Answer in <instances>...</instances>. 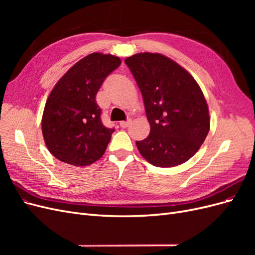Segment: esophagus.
Returning a JSON list of instances; mask_svg holds the SVG:
<instances>
[{
    "mask_svg": "<svg viewBox=\"0 0 255 255\" xmlns=\"http://www.w3.org/2000/svg\"><path fill=\"white\" fill-rule=\"evenodd\" d=\"M130 123H132V119H128V120H127V121H121L120 122V127L121 128H128Z\"/></svg>",
    "mask_w": 255,
    "mask_h": 255,
    "instance_id": "obj_1",
    "label": "esophagus"
}]
</instances>
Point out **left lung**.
<instances>
[{
	"label": "left lung",
	"mask_w": 255,
	"mask_h": 255,
	"mask_svg": "<svg viewBox=\"0 0 255 255\" xmlns=\"http://www.w3.org/2000/svg\"><path fill=\"white\" fill-rule=\"evenodd\" d=\"M139 87L150 134L136 141L144 159L156 167H174L195 155L210 130L203 92L188 71L158 53L127 57Z\"/></svg>",
	"instance_id": "obj_1"
}]
</instances>
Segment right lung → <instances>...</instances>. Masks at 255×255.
<instances>
[{
  "mask_svg": "<svg viewBox=\"0 0 255 255\" xmlns=\"http://www.w3.org/2000/svg\"><path fill=\"white\" fill-rule=\"evenodd\" d=\"M120 65L117 56L91 53L56 83L41 120L43 139L53 156L81 167L102 157L115 129L103 126L96 96L106 76Z\"/></svg>",
  "mask_w": 255,
  "mask_h": 255,
  "instance_id": "add662e5",
  "label": "right lung"
}]
</instances>
